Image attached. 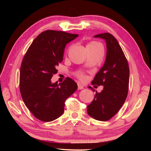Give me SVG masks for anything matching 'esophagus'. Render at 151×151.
<instances>
[{"label":"esophagus","instance_id":"34e87169","mask_svg":"<svg viewBox=\"0 0 151 151\" xmlns=\"http://www.w3.org/2000/svg\"><path fill=\"white\" fill-rule=\"evenodd\" d=\"M83 88H84L83 86L82 85H81L80 83H78V90H81V89H83Z\"/></svg>","mask_w":151,"mask_h":151}]
</instances>
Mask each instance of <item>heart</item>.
<instances>
[{
	"label": "heart",
	"instance_id": "heart-1",
	"mask_svg": "<svg viewBox=\"0 0 151 151\" xmlns=\"http://www.w3.org/2000/svg\"><path fill=\"white\" fill-rule=\"evenodd\" d=\"M86 50H99V49H103V47L101 43L96 42V41H91L88 42L86 45ZM78 76L81 78H83L84 76L82 74H79Z\"/></svg>",
	"mask_w": 151,
	"mask_h": 151
}]
</instances>
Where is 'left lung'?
Wrapping results in <instances>:
<instances>
[{
	"mask_svg": "<svg viewBox=\"0 0 151 151\" xmlns=\"http://www.w3.org/2000/svg\"><path fill=\"white\" fill-rule=\"evenodd\" d=\"M105 40V62L92 81L93 85L104 86L96 92L94 100L87 106L88 115L96 120L106 121L118 112L126 100L129 83V67L117 40L110 33L94 36ZM90 88V87H89Z\"/></svg>",
	"mask_w": 151,
	"mask_h": 151,
	"instance_id": "1",
	"label": "left lung"
}]
</instances>
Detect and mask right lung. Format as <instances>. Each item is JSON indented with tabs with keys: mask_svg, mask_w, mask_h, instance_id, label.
<instances>
[{
	"mask_svg": "<svg viewBox=\"0 0 151 151\" xmlns=\"http://www.w3.org/2000/svg\"><path fill=\"white\" fill-rule=\"evenodd\" d=\"M78 35L47 30L33 40L22 60L20 91L25 105L36 118L50 122L62 115L66 99L77 89V84L66 78L63 83H51L63 60L66 45Z\"/></svg>",
	"mask_w": 151,
	"mask_h": 151,
	"instance_id": "obj_1",
	"label": "right lung"
}]
</instances>
